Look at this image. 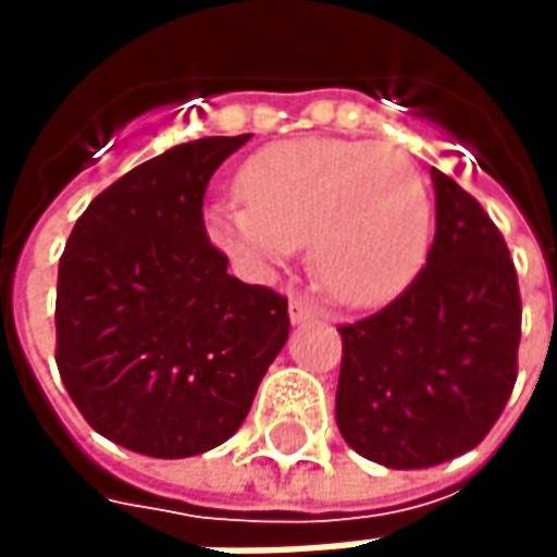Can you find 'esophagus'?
Masks as SVG:
<instances>
[{
	"label": "esophagus",
	"instance_id": "1",
	"mask_svg": "<svg viewBox=\"0 0 557 557\" xmlns=\"http://www.w3.org/2000/svg\"><path fill=\"white\" fill-rule=\"evenodd\" d=\"M315 307L310 301H304V298H292L289 301V319L295 325H301V322H313L315 319Z\"/></svg>",
	"mask_w": 557,
	"mask_h": 557
}]
</instances>
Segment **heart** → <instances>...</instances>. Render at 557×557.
Wrapping results in <instances>:
<instances>
[{"label":"heart","mask_w":557,"mask_h":557,"mask_svg":"<svg viewBox=\"0 0 557 557\" xmlns=\"http://www.w3.org/2000/svg\"><path fill=\"white\" fill-rule=\"evenodd\" d=\"M238 194L206 208L208 238L268 274L310 243L319 286L373 307L409 286L430 247V196L414 160L367 139H289L244 163Z\"/></svg>","instance_id":"obj_1"}]
</instances>
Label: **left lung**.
<instances>
[{"label": "left lung", "mask_w": 557, "mask_h": 557, "mask_svg": "<svg viewBox=\"0 0 557 557\" xmlns=\"http://www.w3.org/2000/svg\"><path fill=\"white\" fill-rule=\"evenodd\" d=\"M430 175L426 265L379 313L337 327V426L387 468L442 466L478 447L519 373L522 298L504 235L450 175Z\"/></svg>", "instance_id": "1"}]
</instances>
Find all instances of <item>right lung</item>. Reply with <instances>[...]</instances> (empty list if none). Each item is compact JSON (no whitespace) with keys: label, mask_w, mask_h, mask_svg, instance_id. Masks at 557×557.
I'll return each mask as SVG.
<instances>
[{"label":"right lung","mask_w":557,"mask_h":557,"mask_svg":"<svg viewBox=\"0 0 557 557\" xmlns=\"http://www.w3.org/2000/svg\"><path fill=\"white\" fill-rule=\"evenodd\" d=\"M247 139H194L125 172L59 259L62 385L91 430L134 454L182 459L226 442L289 337V301L226 274L202 220L211 175Z\"/></svg>","instance_id":"1"}]
</instances>
